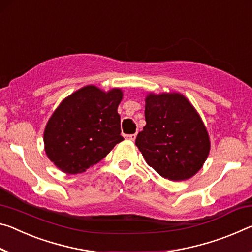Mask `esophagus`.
<instances>
[{
    "label": "esophagus",
    "instance_id": "obj_1",
    "mask_svg": "<svg viewBox=\"0 0 252 252\" xmlns=\"http://www.w3.org/2000/svg\"><path fill=\"white\" fill-rule=\"evenodd\" d=\"M126 139H129V140H131V141H133L135 138H137V133H133V134H127V135H126Z\"/></svg>",
    "mask_w": 252,
    "mask_h": 252
}]
</instances>
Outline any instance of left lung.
<instances>
[{
	"instance_id": "8db88e82",
	"label": "left lung",
	"mask_w": 252,
	"mask_h": 252,
	"mask_svg": "<svg viewBox=\"0 0 252 252\" xmlns=\"http://www.w3.org/2000/svg\"><path fill=\"white\" fill-rule=\"evenodd\" d=\"M145 118L135 145L148 165L169 181L194 176L209 156L210 139L193 105L178 93L149 94Z\"/></svg>"
}]
</instances>
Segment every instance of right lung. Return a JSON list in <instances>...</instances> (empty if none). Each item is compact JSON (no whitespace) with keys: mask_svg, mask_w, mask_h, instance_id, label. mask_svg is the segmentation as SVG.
<instances>
[{"mask_svg":"<svg viewBox=\"0 0 252 252\" xmlns=\"http://www.w3.org/2000/svg\"><path fill=\"white\" fill-rule=\"evenodd\" d=\"M122 91L89 85L61 103L43 134L46 154L67 174L84 173L123 140L118 106Z\"/></svg>","mask_w":252,"mask_h":252,"instance_id":"right-lung-1","label":"right lung"}]
</instances>
